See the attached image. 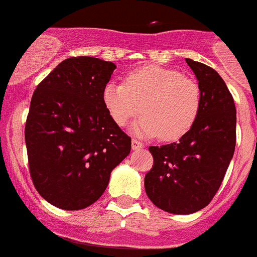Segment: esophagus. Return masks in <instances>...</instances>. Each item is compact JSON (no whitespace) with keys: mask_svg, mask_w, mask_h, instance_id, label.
Here are the masks:
<instances>
[{"mask_svg":"<svg viewBox=\"0 0 257 257\" xmlns=\"http://www.w3.org/2000/svg\"><path fill=\"white\" fill-rule=\"evenodd\" d=\"M131 147H133L134 151H136V149H142V148H144V144H143L142 142H139V140L133 139V142H131Z\"/></svg>","mask_w":257,"mask_h":257,"instance_id":"34e87169","label":"esophagus"}]
</instances>
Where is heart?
Masks as SVG:
<instances>
[{"instance_id": "b5f03b06", "label": "heart", "mask_w": 257, "mask_h": 257, "mask_svg": "<svg viewBox=\"0 0 257 257\" xmlns=\"http://www.w3.org/2000/svg\"><path fill=\"white\" fill-rule=\"evenodd\" d=\"M103 103L118 126L139 114L133 126L138 136H157L166 142L180 139L192 128L201 108L196 81L167 68L144 67L130 72L123 83L109 82Z\"/></svg>"}]
</instances>
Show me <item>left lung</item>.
Returning a JSON list of instances; mask_svg holds the SVG:
<instances>
[{
    "label": "left lung",
    "instance_id": "obj_1",
    "mask_svg": "<svg viewBox=\"0 0 257 257\" xmlns=\"http://www.w3.org/2000/svg\"><path fill=\"white\" fill-rule=\"evenodd\" d=\"M198 81L201 108L179 142L149 147L153 167L145 175L147 196L161 210L189 215L219 190L235 148L237 112L224 79L208 65L185 59Z\"/></svg>",
    "mask_w": 257,
    "mask_h": 257
}]
</instances>
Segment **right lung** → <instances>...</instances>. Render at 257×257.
Returning a JSON list of instances; mask_svg holds the SVG:
<instances>
[{
	"label": "right lung",
	"mask_w": 257,
	"mask_h": 257,
	"mask_svg": "<svg viewBox=\"0 0 257 257\" xmlns=\"http://www.w3.org/2000/svg\"><path fill=\"white\" fill-rule=\"evenodd\" d=\"M115 68L91 56L65 59L32 96L26 123L29 171L37 192L55 207L92 205L130 154L131 138L103 103Z\"/></svg>",
	"instance_id": "1"
}]
</instances>
